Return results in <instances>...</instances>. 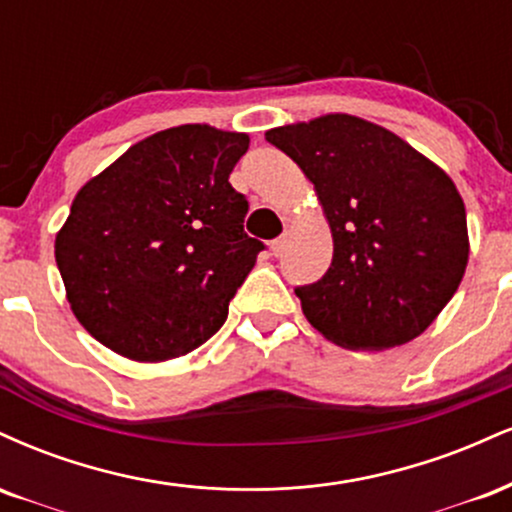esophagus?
<instances>
[{"label":"esophagus","mask_w":512,"mask_h":512,"mask_svg":"<svg viewBox=\"0 0 512 512\" xmlns=\"http://www.w3.org/2000/svg\"><path fill=\"white\" fill-rule=\"evenodd\" d=\"M282 249H285V237H278V239H273V242H270V254H273V256H280Z\"/></svg>","instance_id":"obj_1"}]
</instances>
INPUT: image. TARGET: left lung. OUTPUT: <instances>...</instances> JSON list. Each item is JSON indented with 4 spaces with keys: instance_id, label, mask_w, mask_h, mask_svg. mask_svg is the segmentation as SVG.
Segmentation results:
<instances>
[{
    "instance_id": "obj_1",
    "label": "left lung",
    "mask_w": 512,
    "mask_h": 512,
    "mask_svg": "<svg viewBox=\"0 0 512 512\" xmlns=\"http://www.w3.org/2000/svg\"><path fill=\"white\" fill-rule=\"evenodd\" d=\"M302 167L333 232V263L297 287L306 321L347 350L422 335L453 299L470 256L453 179L383 126L326 114L266 131Z\"/></svg>"
}]
</instances>
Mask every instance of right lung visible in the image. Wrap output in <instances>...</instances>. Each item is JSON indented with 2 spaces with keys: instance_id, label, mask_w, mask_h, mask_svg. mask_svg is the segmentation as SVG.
Listing matches in <instances>:
<instances>
[{
  "instance_id": "1",
  "label": "right lung",
  "mask_w": 512,
  "mask_h": 512,
  "mask_svg": "<svg viewBox=\"0 0 512 512\" xmlns=\"http://www.w3.org/2000/svg\"><path fill=\"white\" fill-rule=\"evenodd\" d=\"M246 150V134L174 126L78 191L54 258L95 340L134 362H165L218 333L266 249L244 232L249 203L230 184Z\"/></svg>"
}]
</instances>
